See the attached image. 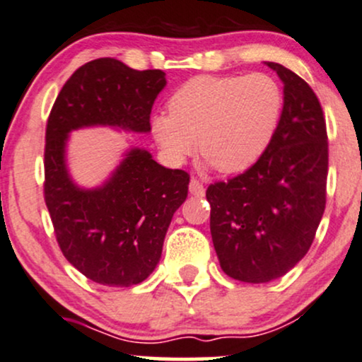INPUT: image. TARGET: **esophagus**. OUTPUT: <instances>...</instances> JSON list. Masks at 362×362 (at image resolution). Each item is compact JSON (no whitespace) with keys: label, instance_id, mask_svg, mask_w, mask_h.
Instances as JSON below:
<instances>
[{"label":"esophagus","instance_id":"esophagus-1","mask_svg":"<svg viewBox=\"0 0 362 362\" xmlns=\"http://www.w3.org/2000/svg\"><path fill=\"white\" fill-rule=\"evenodd\" d=\"M189 190H190V194L195 195V197H204V194H205V187L200 184L197 178H192V180H190Z\"/></svg>","mask_w":362,"mask_h":362}]
</instances>
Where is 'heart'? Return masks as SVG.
<instances>
[{"label":"heart","mask_w":362,"mask_h":362,"mask_svg":"<svg viewBox=\"0 0 362 362\" xmlns=\"http://www.w3.org/2000/svg\"><path fill=\"white\" fill-rule=\"evenodd\" d=\"M282 90L272 76H197L177 90L168 115L153 118L155 140L170 162L194 152L215 170L239 173L271 144L282 113Z\"/></svg>","instance_id":"1"}]
</instances>
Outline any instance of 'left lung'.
<instances>
[{"label": "left lung", "mask_w": 362, "mask_h": 362, "mask_svg": "<svg viewBox=\"0 0 362 362\" xmlns=\"http://www.w3.org/2000/svg\"><path fill=\"white\" fill-rule=\"evenodd\" d=\"M277 130L244 173L209 185L210 234L222 271L249 284L282 277L308 254L326 209L327 132L313 88L279 63Z\"/></svg>", "instance_id": "left-lung-1"}]
</instances>
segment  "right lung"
<instances>
[{
  "label": "right lung",
  "mask_w": 362,
  "mask_h": 362,
  "mask_svg": "<svg viewBox=\"0 0 362 362\" xmlns=\"http://www.w3.org/2000/svg\"><path fill=\"white\" fill-rule=\"evenodd\" d=\"M165 83L162 70L139 71L98 58L73 73L49 112L43 187L54 235L68 262L102 286H136L153 272L190 175L132 148L102 187L81 189L66 168L68 134L95 125L147 134Z\"/></svg>",
  "instance_id": "right-lung-1"
}]
</instances>
